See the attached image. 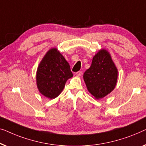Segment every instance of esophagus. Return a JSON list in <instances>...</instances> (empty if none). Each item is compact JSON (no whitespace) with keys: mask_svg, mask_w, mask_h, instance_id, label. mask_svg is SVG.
<instances>
[{"mask_svg":"<svg viewBox=\"0 0 146 146\" xmlns=\"http://www.w3.org/2000/svg\"><path fill=\"white\" fill-rule=\"evenodd\" d=\"M82 74H83V72H82V71H78V72L75 73V75L78 76V77H79V76L82 75Z\"/></svg>","mask_w":146,"mask_h":146,"instance_id":"obj_1","label":"esophagus"}]
</instances>
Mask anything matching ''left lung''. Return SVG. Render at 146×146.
Returning a JSON list of instances; mask_svg holds the SVG:
<instances>
[{"label":"left lung","mask_w":146,"mask_h":146,"mask_svg":"<svg viewBox=\"0 0 146 146\" xmlns=\"http://www.w3.org/2000/svg\"><path fill=\"white\" fill-rule=\"evenodd\" d=\"M83 79L88 91L96 99L113 91L118 79V69L108 51L102 49L95 54Z\"/></svg>","instance_id":"left-lung-1"}]
</instances>
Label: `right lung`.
I'll use <instances>...</instances> for the list:
<instances>
[{
	"label": "right lung",
	"instance_id": "obj_1",
	"mask_svg": "<svg viewBox=\"0 0 146 146\" xmlns=\"http://www.w3.org/2000/svg\"><path fill=\"white\" fill-rule=\"evenodd\" d=\"M72 77L70 66L65 57L57 48H52L38 65L37 87L42 95L53 99L59 95L64 89L65 83Z\"/></svg>",
	"mask_w": 146,
	"mask_h": 146
}]
</instances>
